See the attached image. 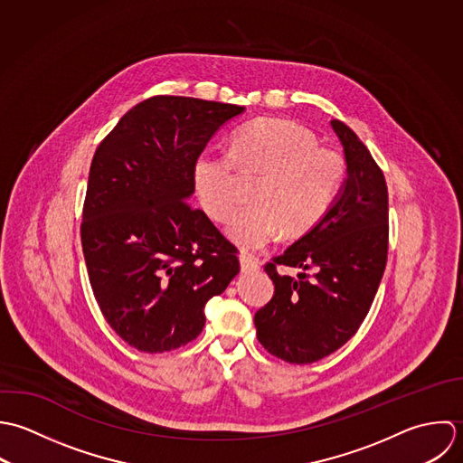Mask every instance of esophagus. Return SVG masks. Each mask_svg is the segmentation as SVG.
I'll list each match as a JSON object with an SVG mask.
<instances>
[{
    "instance_id": "esophagus-1",
    "label": "esophagus",
    "mask_w": 463,
    "mask_h": 463,
    "mask_svg": "<svg viewBox=\"0 0 463 463\" xmlns=\"http://www.w3.org/2000/svg\"><path fill=\"white\" fill-rule=\"evenodd\" d=\"M240 265H241V272H245V274L256 272L260 269L258 261L252 256H249V254H241L240 256Z\"/></svg>"
}]
</instances>
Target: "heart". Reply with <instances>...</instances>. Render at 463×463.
I'll return each instance as SVG.
<instances>
[{
  "mask_svg": "<svg viewBox=\"0 0 463 463\" xmlns=\"http://www.w3.org/2000/svg\"><path fill=\"white\" fill-rule=\"evenodd\" d=\"M236 166L243 174H263L252 202L227 227L243 250L267 247L284 229L298 236L313 229L331 209L345 177L340 152L318 146L313 132L286 121L260 119L241 128L231 156L205 154L194 165V187L211 218L227 222L240 202Z\"/></svg>",
  "mask_w": 463,
  "mask_h": 463,
  "instance_id": "heart-1",
  "label": "heart"
}]
</instances>
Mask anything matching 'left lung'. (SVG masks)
<instances>
[{
  "mask_svg": "<svg viewBox=\"0 0 463 463\" xmlns=\"http://www.w3.org/2000/svg\"><path fill=\"white\" fill-rule=\"evenodd\" d=\"M331 127L344 146L347 177L327 214L265 265L274 297L254 317L261 345L297 365L318 362L354 336L386 265L384 175L345 123L333 119ZM278 266L301 272L280 277Z\"/></svg>",
  "mask_w": 463,
  "mask_h": 463,
  "instance_id": "obj_1",
  "label": "left lung"
}]
</instances>
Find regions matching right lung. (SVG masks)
Wrapping results in <instances>:
<instances>
[{"instance_id": "right-lung-1", "label": "right lung", "mask_w": 463, "mask_h": 463, "mask_svg": "<svg viewBox=\"0 0 463 463\" xmlns=\"http://www.w3.org/2000/svg\"><path fill=\"white\" fill-rule=\"evenodd\" d=\"M245 107L154 96L132 107L94 152L82 250L109 326L143 353L194 340L203 307L238 276L236 247L187 200L209 139Z\"/></svg>"}]
</instances>
